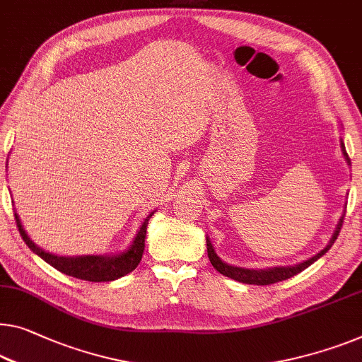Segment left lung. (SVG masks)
Listing matches in <instances>:
<instances>
[{"label":"left lung","instance_id":"8db88e82","mask_svg":"<svg viewBox=\"0 0 362 362\" xmlns=\"http://www.w3.org/2000/svg\"><path fill=\"white\" fill-rule=\"evenodd\" d=\"M343 148V154L346 160L349 163V158L346 154V151H344V144H341ZM343 221H344V216L341 219H339L338 223V228L335 230V234H333L332 240L328 242V245L325 249L320 250L317 253L315 257L309 258V260L298 263V265L294 267H274V268H268V269H249V268H239V267H230L228 263H224L221 258L216 255V252L213 249L211 242L209 239H206V249H208V258L209 262H211V265L218 269L221 274H224V276L228 278H233L235 281L239 283H245V284H257V286H267V284H273V283H278V281H284V279H289L296 276V274L304 272L307 267H310L312 263L319 260L322 255H325V253L332 249V245L335 244L337 237L339 234V230H341V226H343Z\"/></svg>","mask_w":362,"mask_h":362}]
</instances>
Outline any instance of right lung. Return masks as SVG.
I'll return each instance as SVG.
<instances>
[{
    "label": "right lung",
    "instance_id": "obj_1",
    "mask_svg": "<svg viewBox=\"0 0 362 362\" xmlns=\"http://www.w3.org/2000/svg\"><path fill=\"white\" fill-rule=\"evenodd\" d=\"M16 216V224H18L19 234L23 237V240L29 245L32 252H35L37 255L43 258L48 265L57 268L58 272H62L68 276L84 279V281H93V283H102V281H113L125 274L132 273L134 268L138 267V263L141 262L143 252H144V239H146V229H148V221L153 213H151L141 228H139L136 237H134L132 247L127 252L120 253V255H112V257H100V255H88V257H57L52 253L43 252L40 247H37L29 237H27L25 230L23 229V224Z\"/></svg>",
    "mask_w": 362,
    "mask_h": 362
}]
</instances>
